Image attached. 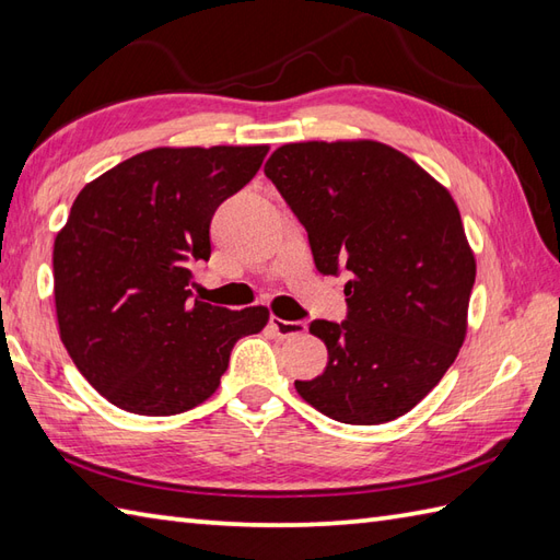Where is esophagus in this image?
<instances>
[{"instance_id":"34e87169","label":"esophagus","mask_w":560,"mask_h":560,"mask_svg":"<svg viewBox=\"0 0 560 560\" xmlns=\"http://www.w3.org/2000/svg\"><path fill=\"white\" fill-rule=\"evenodd\" d=\"M269 325L273 327V331H277L281 339L301 337V335H305V331H307V325L299 323V319H281V317H273V315L269 319Z\"/></svg>"}]
</instances>
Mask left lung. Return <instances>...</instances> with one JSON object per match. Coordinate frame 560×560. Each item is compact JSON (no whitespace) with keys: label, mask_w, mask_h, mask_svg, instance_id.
Returning <instances> with one entry per match:
<instances>
[{"label":"left lung","mask_w":560,"mask_h":560,"mask_svg":"<svg viewBox=\"0 0 560 560\" xmlns=\"http://www.w3.org/2000/svg\"><path fill=\"white\" fill-rule=\"evenodd\" d=\"M305 225L319 273L349 271L347 319H313L323 375L299 395L341 423L395 421L455 363L477 261L455 199L380 141H303L265 165Z\"/></svg>","instance_id":"obj_1"}]
</instances>
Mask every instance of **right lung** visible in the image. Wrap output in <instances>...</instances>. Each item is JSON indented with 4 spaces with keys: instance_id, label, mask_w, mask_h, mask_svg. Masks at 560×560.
Wrapping results in <instances>:
<instances>
[{
    "instance_id": "1",
    "label": "right lung",
    "mask_w": 560,
    "mask_h": 560,
    "mask_svg": "<svg viewBox=\"0 0 560 560\" xmlns=\"http://www.w3.org/2000/svg\"><path fill=\"white\" fill-rule=\"evenodd\" d=\"M269 147L151 149L81 189L55 237L59 337L101 397L173 416L217 392L237 339L267 307L189 301V265L211 257L209 225Z\"/></svg>"
}]
</instances>
